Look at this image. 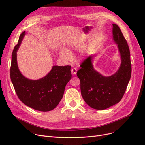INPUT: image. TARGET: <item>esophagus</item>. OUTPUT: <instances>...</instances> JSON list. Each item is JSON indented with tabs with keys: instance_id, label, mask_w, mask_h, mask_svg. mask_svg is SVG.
Listing matches in <instances>:
<instances>
[{
	"instance_id": "1",
	"label": "esophagus",
	"mask_w": 145,
	"mask_h": 145,
	"mask_svg": "<svg viewBox=\"0 0 145 145\" xmlns=\"http://www.w3.org/2000/svg\"><path fill=\"white\" fill-rule=\"evenodd\" d=\"M71 72H72V73L73 74H76V73H77V69L76 68H74V67H73L72 69H71Z\"/></svg>"
}]
</instances>
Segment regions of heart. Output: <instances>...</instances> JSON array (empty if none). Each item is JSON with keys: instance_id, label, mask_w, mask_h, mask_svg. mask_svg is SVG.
Here are the masks:
<instances>
[{"instance_id": "1", "label": "heart", "mask_w": 145, "mask_h": 145, "mask_svg": "<svg viewBox=\"0 0 145 145\" xmlns=\"http://www.w3.org/2000/svg\"><path fill=\"white\" fill-rule=\"evenodd\" d=\"M68 47L69 49L77 50L79 49V46L78 44L69 43L68 44ZM69 49H61L59 50V56L60 58L65 61H69L72 59V53Z\"/></svg>"}]
</instances>
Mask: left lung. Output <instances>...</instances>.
I'll use <instances>...</instances> for the list:
<instances>
[{
	"instance_id": "left-lung-1",
	"label": "left lung",
	"mask_w": 145,
	"mask_h": 145,
	"mask_svg": "<svg viewBox=\"0 0 145 145\" xmlns=\"http://www.w3.org/2000/svg\"><path fill=\"white\" fill-rule=\"evenodd\" d=\"M113 39L118 44L121 64L118 71L104 76L93 68L95 56L90 55L80 65L77 72L80 80V91L85 102L93 109L104 110L119 102L122 99L132 72L131 54L127 43L119 26L113 25Z\"/></svg>"
}]
</instances>
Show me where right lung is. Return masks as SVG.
Returning <instances> with one entry per match:
<instances>
[{"label": "right lung", "mask_w": 145, "mask_h": 145, "mask_svg": "<svg viewBox=\"0 0 145 145\" xmlns=\"http://www.w3.org/2000/svg\"><path fill=\"white\" fill-rule=\"evenodd\" d=\"M25 31L22 32L12 55L10 79L19 99L35 110L54 109L62 99L66 85L72 78L71 66H53L50 72L38 80H30L20 73L17 63V51Z\"/></svg>", "instance_id": "add662e5"}]
</instances>
